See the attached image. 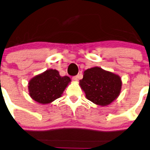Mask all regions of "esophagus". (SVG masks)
<instances>
[{
    "mask_svg": "<svg viewBox=\"0 0 150 150\" xmlns=\"http://www.w3.org/2000/svg\"><path fill=\"white\" fill-rule=\"evenodd\" d=\"M72 79H73V81H77L78 80V77H77V76H73L72 77Z\"/></svg>",
    "mask_w": 150,
    "mask_h": 150,
    "instance_id": "34e87169",
    "label": "esophagus"
}]
</instances>
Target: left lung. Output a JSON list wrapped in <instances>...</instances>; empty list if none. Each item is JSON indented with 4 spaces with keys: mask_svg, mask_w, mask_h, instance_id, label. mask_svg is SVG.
<instances>
[{
    "mask_svg": "<svg viewBox=\"0 0 150 150\" xmlns=\"http://www.w3.org/2000/svg\"><path fill=\"white\" fill-rule=\"evenodd\" d=\"M79 85L88 100L96 105L107 106L118 97L122 81L117 75L100 67H93L84 72Z\"/></svg>",
    "mask_w": 150,
    "mask_h": 150,
    "instance_id": "left-lung-1",
    "label": "left lung"
}]
</instances>
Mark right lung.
Returning a JSON list of instances; mask_svg holds the SVG:
<instances>
[{"mask_svg": "<svg viewBox=\"0 0 150 150\" xmlns=\"http://www.w3.org/2000/svg\"><path fill=\"white\" fill-rule=\"evenodd\" d=\"M70 81L69 77L60 76L57 70H47L30 79L28 83L29 95L39 103H50L61 97Z\"/></svg>", "mask_w": 150, "mask_h": 150, "instance_id": "right-lung-1", "label": "right lung"}]
</instances>
